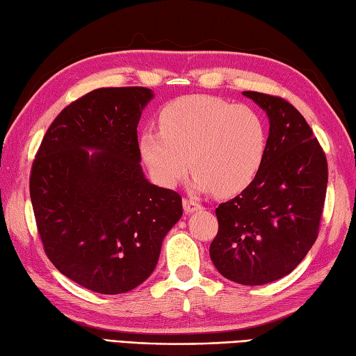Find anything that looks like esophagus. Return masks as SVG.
<instances>
[{
    "mask_svg": "<svg viewBox=\"0 0 356 356\" xmlns=\"http://www.w3.org/2000/svg\"><path fill=\"white\" fill-rule=\"evenodd\" d=\"M183 208H184L186 214H192V213H195V211L203 209L202 203H198L197 200H194V198H184Z\"/></svg>",
    "mask_w": 356,
    "mask_h": 356,
    "instance_id": "34e87169",
    "label": "esophagus"
}]
</instances>
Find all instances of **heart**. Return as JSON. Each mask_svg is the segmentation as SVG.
<instances>
[{"label": "heart", "instance_id": "b5f03b06", "mask_svg": "<svg viewBox=\"0 0 356 356\" xmlns=\"http://www.w3.org/2000/svg\"><path fill=\"white\" fill-rule=\"evenodd\" d=\"M159 129L139 136L143 164L156 183L175 188L189 168L198 191L239 194L263 165L267 136L252 108L222 98L189 95L162 109Z\"/></svg>", "mask_w": 356, "mask_h": 356}]
</instances>
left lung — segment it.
Here are the masks:
<instances>
[{
    "label": "left lung",
    "instance_id": "obj_1",
    "mask_svg": "<svg viewBox=\"0 0 356 356\" xmlns=\"http://www.w3.org/2000/svg\"><path fill=\"white\" fill-rule=\"evenodd\" d=\"M242 93L266 112L269 137L257 178L216 209L219 233L209 257L220 275L259 286L288 275L313 247L328 168L313 129L294 106L266 93Z\"/></svg>",
    "mask_w": 356,
    "mask_h": 356
}]
</instances>
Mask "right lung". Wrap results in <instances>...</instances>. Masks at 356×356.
I'll return each instance as SVG.
<instances>
[{"label":"right lung","instance_id":"add662e5","mask_svg":"<svg viewBox=\"0 0 356 356\" xmlns=\"http://www.w3.org/2000/svg\"><path fill=\"white\" fill-rule=\"evenodd\" d=\"M154 93L97 89L49 124L31 170V202L47 257L99 294H123L152 275L162 241L183 216L178 192L145 178L137 124Z\"/></svg>","mask_w":356,"mask_h":356}]
</instances>
